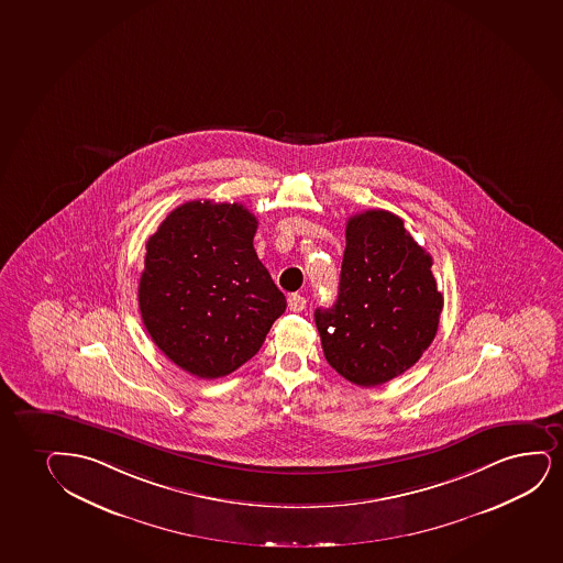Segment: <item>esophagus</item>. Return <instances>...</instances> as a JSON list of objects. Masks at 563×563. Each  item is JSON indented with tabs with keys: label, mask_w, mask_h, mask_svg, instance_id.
<instances>
[{
	"label": "esophagus",
	"mask_w": 563,
	"mask_h": 563,
	"mask_svg": "<svg viewBox=\"0 0 563 563\" xmlns=\"http://www.w3.org/2000/svg\"><path fill=\"white\" fill-rule=\"evenodd\" d=\"M307 306V299L303 296H299V294H291L288 296V309L294 312L303 311Z\"/></svg>",
	"instance_id": "esophagus-1"
}]
</instances>
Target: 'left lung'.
I'll list each match as a JSON object with an SVG mask.
<instances>
[{
    "mask_svg": "<svg viewBox=\"0 0 563 563\" xmlns=\"http://www.w3.org/2000/svg\"><path fill=\"white\" fill-rule=\"evenodd\" d=\"M340 294L314 322L328 364L361 387L404 374L437 335L444 298L432 256L389 210L349 218Z\"/></svg>",
    "mask_w": 563,
    "mask_h": 563,
    "instance_id": "8db88e82",
    "label": "left lung"
}]
</instances>
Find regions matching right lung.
Listing matches in <instances>:
<instances>
[{"label":"right lung","mask_w":563,"mask_h":563,"mask_svg":"<svg viewBox=\"0 0 563 563\" xmlns=\"http://www.w3.org/2000/svg\"><path fill=\"white\" fill-rule=\"evenodd\" d=\"M257 220L239 202L189 201L146 243L139 306L167 358L201 379L260 351L286 298L254 251Z\"/></svg>","instance_id":"right-lung-1"}]
</instances>
